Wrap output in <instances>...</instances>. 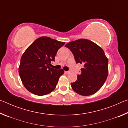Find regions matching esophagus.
<instances>
[{
    "instance_id": "34e87169",
    "label": "esophagus",
    "mask_w": 128,
    "mask_h": 128,
    "mask_svg": "<svg viewBox=\"0 0 128 128\" xmlns=\"http://www.w3.org/2000/svg\"><path fill=\"white\" fill-rule=\"evenodd\" d=\"M65 73H66V74H69V73H70V71H65Z\"/></svg>"
}]
</instances>
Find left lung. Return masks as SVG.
I'll return each instance as SVG.
<instances>
[{
	"label": "left lung",
	"instance_id": "left-lung-1",
	"mask_svg": "<svg viewBox=\"0 0 128 128\" xmlns=\"http://www.w3.org/2000/svg\"><path fill=\"white\" fill-rule=\"evenodd\" d=\"M76 63L84 65L76 81L71 83L76 92L82 96L95 94L102 87L108 73V60L103 49L92 41L80 39L66 44Z\"/></svg>",
	"mask_w": 128,
	"mask_h": 128
}]
</instances>
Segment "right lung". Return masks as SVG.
<instances>
[{
  "instance_id": "right-lung-1",
  "label": "right lung",
  "mask_w": 128,
  "mask_h": 128,
  "mask_svg": "<svg viewBox=\"0 0 128 128\" xmlns=\"http://www.w3.org/2000/svg\"><path fill=\"white\" fill-rule=\"evenodd\" d=\"M65 44L47 36L34 41L21 58L18 73L24 86L30 92L42 96L55 89L64 71L50 66L55 61L56 53Z\"/></svg>"
}]
</instances>
